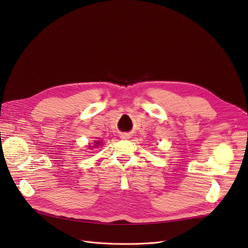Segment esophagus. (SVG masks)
I'll return each mask as SVG.
<instances>
[{
  "label": "esophagus",
  "instance_id": "1",
  "mask_svg": "<svg viewBox=\"0 0 248 248\" xmlns=\"http://www.w3.org/2000/svg\"><path fill=\"white\" fill-rule=\"evenodd\" d=\"M122 138H123V139H126V138H127V136H123Z\"/></svg>",
  "mask_w": 248,
  "mask_h": 248
}]
</instances>
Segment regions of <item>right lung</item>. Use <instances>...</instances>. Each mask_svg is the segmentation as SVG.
Here are the masks:
<instances>
[{"instance_id":"1","label":"right lung","mask_w":248,"mask_h":248,"mask_svg":"<svg viewBox=\"0 0 248 248\" xmlns=\"http://www.w3.org/2000/svg\"><path fill=\"white\" fill-rule=\"evenodd\" d=\"M95 144H96V146H97V145H99V141H96Z\"/></svg>"}]
</instances>
